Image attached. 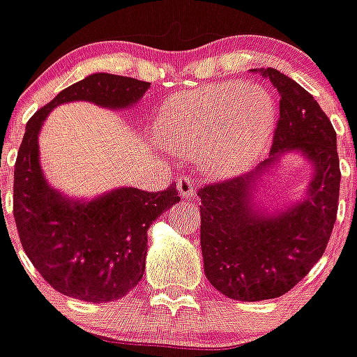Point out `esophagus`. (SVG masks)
Here are the masks:
<instances>
[{
  "label": "esophagus",
  "instance_id": "esophagus-1",
  "mask_svg": "<svg viewBox=\"0 0 357 357\" xmlns=\"http://www.w3.org/2000/svg\"><path fill=\"white\" fill-rule=\"evenodd\" d=\"M178 190L181 197L188 199V197H193L197 193V183L190 176H181L178 179Z\"/></svg>",
  "mask_w": 357,
  "mask_h": 357
}]
</instances>
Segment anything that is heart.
Instances as JSON below:
<instances>
[{"mask_svg":"<svg viewBox=\"0 0 357 357\" xmlns=\"http://www.w3.org/2000/svg\"><path fill=\"white\" fill-rule=\"evenodd\" d=\"M276 105L255 82H221L172 96L158 115L162 138L215 178L235 176L271 142Z\"/></svg>","mask_w":357,"mask_h":357,"instance_id":"b5f03b06","label":"heart"}]
</instances>
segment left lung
Instances as JSON below:
<instances>
[{"instance_id": "left-lung-1", "label": "left lung", "mask_w": 357, "mask_h": 357, "mask_svg": "<svg viewBox=\"0 0 357 357\" xmlns=\"http://www.w3.org/2000/svg\"><path fill=\"white\" fill-rule=\"evenodd\" d=\"M280 93V117L271 158L297 149L315 167L304 202L278 216H264L250 204L258 173L211 183L199 190L200 247L211 285L235 301L276 298L294 289L328 245L338 208L340 165L337 132L319 103L301 84L268 67Z\"/></svg>"}]
</instances>
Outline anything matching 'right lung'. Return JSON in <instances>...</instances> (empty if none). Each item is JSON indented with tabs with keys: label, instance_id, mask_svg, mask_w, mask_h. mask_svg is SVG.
Instances as JSON below:
<instances>
[{
	"label": "right lung",
	"instance_id": "right-lung-1",
	"mask_svg": "<svg viewBox=\"0 0 357 357\" xmlns=\"http://www.w3.org/2000/svg\"><path fill=\"white\" fill-rule=\"evenodd\" d=\"M150 82L93 74L60 91L25 126L13 172V218L25 254L46 283L86 302L124 297L145 273L146 231L179 202L172 183L164 192L121 188L88 202H70L45 181L38 155L43 121L56 105L86 100L124 109L138 102Z\"/></svg>",
	"mask_w": 357,
	"mask_h": 357
}]
</instances>
